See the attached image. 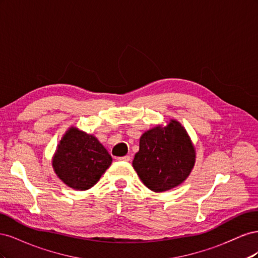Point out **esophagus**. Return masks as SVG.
Masks as SVG:
<instances>
[{"label": "esophagus", "mask_w": 258, "mask_h": 258, "mask_svg": "<svg viewBox=\"0 0 258 258\" xmlns=\"http://www.w3.org/2000/svg\"><path fill=\"white\" fill-rule=\"evenodd\" d=\"M117 160L119 161H130V156H122V157H118L117 158Z\"/></svg>", "instance_id": "34e87169"}]
</instances>
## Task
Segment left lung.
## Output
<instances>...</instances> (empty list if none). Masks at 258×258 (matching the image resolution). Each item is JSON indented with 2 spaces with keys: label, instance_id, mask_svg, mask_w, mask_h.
<instances>
[{
  "label": "left lung",
  "instance_id": "8db88e82",
  "mask_svg": "<svg viewBox=\"0 0 258 258\" xmlns=\"http://www.w3.org/2000/svg\"><path fill=\"white\" fill-rule=\"evenodd\" d=\"M196 151L189 136L178 121L157 126L140 138V150L132 166L143 184L156 192L182 184L191 172Z\"/></svg>",
  "mask_w": 258,
  "mask_h": 258
}]
</instances>
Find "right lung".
I'll list each match as a JSON object with an SVG mask.
<instances>
[{
	"label": "right lung",
	"mask_w": 258,
	"mask_h": 258,
	"mask_svg": "<svg viewBox=\"0 0 258 258\" xmlns=\"http://www.w3.org/2000/svg\"><path fill=\"white\" fill-rule=\"evenodd\" d=\"M111 163V155L98 139L75 127L62 137L52 158L57 176L76 190L91 188Z\"/></svg>",
	"instance_id": "add662e5"
}]
</instances>
